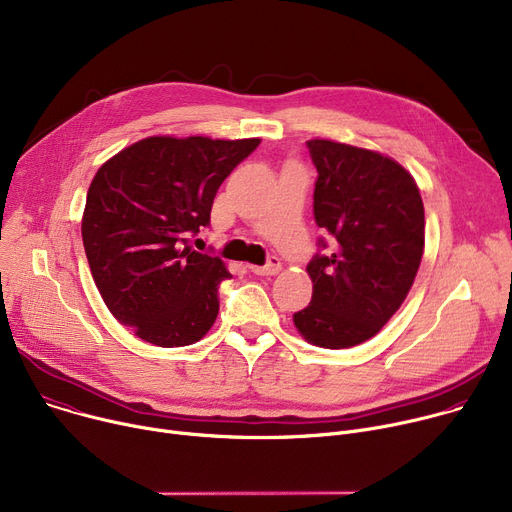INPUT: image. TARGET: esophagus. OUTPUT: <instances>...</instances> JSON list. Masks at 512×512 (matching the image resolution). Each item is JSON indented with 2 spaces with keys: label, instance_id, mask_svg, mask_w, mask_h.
Here are the masks:
<instances>
[{
  "label": "esophagus",
  "instance_id": "34e87169",
  "mask_svg": "<svg viewBox=\"0 0 512 512\" xmlns=\"http://www.w3.org/2000/svg\"><path fill=\"white\" fill-rule=\"evenodd\" d=\"M280 269H282V261L277 257H269L265 265H251V271L255 275H275L280 273Z\"/></svg>",
  "mask_w": 512,
  "mask_h": 512
}]
</instances>
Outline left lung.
<instances>
[{
    "label": "left lung",
    "mask_w": 512,
    "mask_h": 512,
    "mask_svg": "<svg viewBox=\"0 0 512 512\" xmlns=\"http://www.w3.org/2000/svg\"><path fill=\"white\" fill-rule=\"evenodd\" d=\"M318 171V239L306 271L310 304L294 314L300 335L324 349L374 337L404 302L425 249V208L412 175L394 159L343 143H306Z\"/></svg>",
    "instance_id": "1"
}]
</instances>
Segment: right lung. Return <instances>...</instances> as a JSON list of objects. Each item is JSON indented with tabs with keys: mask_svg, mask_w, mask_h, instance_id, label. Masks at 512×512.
<instances>
[{
	"mask_svg": "<svg viewBox=\"0 0 512 512\" xmlns=\"http://www.w3.org/2000/svg\"><path fill=\"white\" fill-rule=\"evenodd\" d=\"M259 138L149 136L110 161L89 185L81 237L94 282L114 318L159 347L200 341L218 316L230 273L190 239L210 224L220 183Z\"/></svg>",
	"mask_w": 512,
	"mask_h": 512,
	"instance_id": "add662e5",
	"label": "right lung"
}]
</instances>
